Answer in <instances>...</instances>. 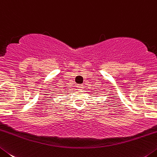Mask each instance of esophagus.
Returning <instances> with one entry per match:
<instances>
[{"instance_id":"obj_1","label":"esophagus","mask_w":157,"mask_h":157,"mask_svg":"<svg viewBox=\"0 0 157 157\" xmlns=\"http://www.w3.org/2000/svg\"><path fill=\"white\" fill-rule=\"evenodd\" d=\"M83 85H80V84H79V85H77V88H78V90H82L83 89Z\"/></svg>"}]
</instances>
